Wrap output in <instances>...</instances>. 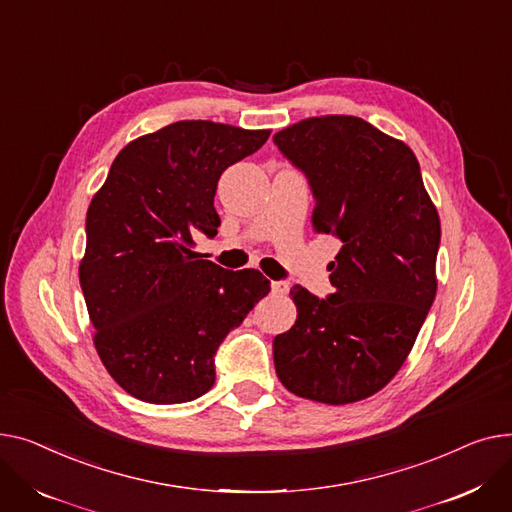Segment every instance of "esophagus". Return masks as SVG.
<instances>
[{"instance_id":"1","label":"esophagus","mask_w":512,"mask_h":512,"mask_svg":"<svg viewBox=\"0 0 512 512\" xmlns=\"http://www.w3.org/2000/svg\"><path fill=\"white\" fill-rule=\"evenodd\" d=\"M287 291H289V283L287 281H273V293L285 295Z\"/></svg>"}]
</instances>
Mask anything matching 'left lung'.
<instances>
[{"instance_id":"obj_1","label":"left lung","mask_w":512,"mask_h":512,"mask_svg":"<svg viewBox=\"0 0 512 512\" xmlns=\"http://www.w3.org/2000/svg\"><path fill=\"white\" fill-rule=\"evenodd\" d=\"M273 140L308 177L314 231L341 244L333 293L291 289L297 320L273 341L277 376L310 401L368 399L401 370L432 308L438 210L413 150L362 117L302 119Z\"/></svg>"}]
</instances>
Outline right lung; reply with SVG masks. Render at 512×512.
<instances>
[{"label": "right lung", "mask_w": 512, "mask_h": 512, "mask_svg": "<svg viewBox=\"0 0 512 512\" xmlns=\"http://www.w3.org/2000/svg\"><path fill=\"white\" fill-rule=\"evenodd\" d=\"M270 130L186 119L119 150L86 213L80 287L95 347L132 397L173 405L215 384V353L270 291L254 268L198 260L194 233L217 235L221 173Z\"/></svg>", "instance_id": "right-lung-1"}]
</instances>
